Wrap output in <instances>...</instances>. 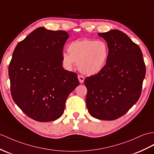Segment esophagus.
Masks as SVG:
<instances>
[{"instance_id": "34e87169", "label": "esophagus", "mask_w": 154, "mask_h": 154, "mask_svg": "<svg viewBox=\"0 0 154 154\" xmlns=\"http://www.w3.org/2000/svg\"><path fill=\"white\" fill-rule=\"evenodd\" d=\"M78 80H79V81H80V83H81V84L83 83L84 81V77L83 76H82V75H78Z\"/></svg>"}]
</instances>
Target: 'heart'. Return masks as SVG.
<instances>
[{
    "instance_id": "1",
    "label": "heart",
    "mask_w": 154,
    "mask_h": 154,
    "mask_svg": "<svg viewBox=\"0 0 154 154\" xmlns=\"http://www.w3.org/2000/svg\"><path fill=\"white\" fill-rule=\"evenodd\" d=\"M68 54L64 52L62 60L68 68L75 63L82 72L93 75L100 72L105 66L109 55V47L104 40L91 39L76 40L69 44Z\"/></svg>"
}]
</instances>
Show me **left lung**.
Wrapping results in <instances>:
<instances>
[{
    "label": "left lung",
    "instance_id": "1",
    "mask_svg": "<svg viewBox=\"0 0 154 154\" xmlns=\"http://www.w3.org/2000/svg\"><path fill=\"white\" fill-rule=\"evenodd\" d=\"M109 55L104 69L85 79L86 105L93 118L114 120L124 115L140 98L146 66L139 46L119 30L99 32Z\"/></svg>",
    "mask_w": 154,
    "mask_h": 154
}]
</instances>
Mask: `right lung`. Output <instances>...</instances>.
<instances>
[{"label":"right lung","mask_w":154,"mask_h":154,"mask_svg":"<svg viewBox=\"0 0 154 154\" xmlns=\"http://www.w3.org/2000/svg\"><path fill=\"white\" fill-rule=\"evenodd\" d=\"M65 31L38 27L13 52L8 67L14 101L30 118L54 121L63 115L70 93L79 85L76 73L63 68Z\"/></svg>","instance_id":"1"}]
</instances>
